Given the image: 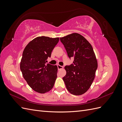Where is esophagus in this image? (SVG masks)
<instances>
[{
	"instance_id": "obj_1",
	"label": "esophagus",
	"mask_w": 122,
	"mask_h": 122,
	"mask_svg": "<svg viewBox=\"0 0 122 122\" xmlns=\"http://www.w3.org/2000/svg\"><path fill=\"white\" fill-rule=\"evenodd\" d=\"M57 68H58V70H60V69H61L63 68V67H62V66H60V65H57Z\"/></svg>"
}]
</instances>
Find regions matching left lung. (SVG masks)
<instances>
[{
  "instance_id": "obj_1",
  "label": "left lung",
  "mask_w": 122,
  "mask_h": 122,
  "mask_svg": "<svg viewBox=\"0 0 122 122\" xmlns=\"http://www.w3.org/2000/svg\"><path fill=\"white\" fill-rule=\"evenodd\" d=\"M60 40L73 63L66 66V75L62 78L70 93L81 95L89 89L95 78L98 63L93 47L86 38L77 34L69 35Z\"/></svg>"
}]
</instances>
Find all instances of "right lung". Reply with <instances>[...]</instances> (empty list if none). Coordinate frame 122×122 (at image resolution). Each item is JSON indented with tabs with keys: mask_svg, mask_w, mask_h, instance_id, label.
Segmentation results:
<instances>
[{
	"mask_svg": "<svg viewBox=\"0 0 122 122\" xmlns=\"http://www.w3.org/2000/svg\"><path fill=\"white\" fill-rule=\"evenodd\" d=\"M58 41L59 38L39 36L29 42L23 51L20 70L29 86L38 93H47L54 86L57 67L46 64V61Z\"/></svg>",
	"mask_w": 122,
	"mask_h": 122,
	"instance_id": "obj_1",
	"label": "right lung"
}]
</instances>
